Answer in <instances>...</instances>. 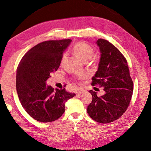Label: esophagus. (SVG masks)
I'll list each match as a JSON object with an SVG mask.
<instances>
[{
    "mask_svg": "<svg viewBox=\"0 0 151 151\" xmlns=\"http://www.w3.org/2000/svg\"><path fill=\"white\" fill-rule=\"evenodd\" d=\"M84 92H85L84 89H78L77 91H76V93H77V94H82V93H84Z\"/></svg>",
    "mask_w": 151,
    "mask_h": 151,
    "instance_id": "1",
    "label": "esophagus"
}]
</instances>
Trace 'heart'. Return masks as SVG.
I'll return each mask as SVG.
<instances>
[{
  "label": "heart",
  "mask_w": 151,
  "mask_h": 151,
  "mask_svg": "<svg viewBox=\"0 0 151 151\" xmlns=\"http://www.w3.org/2000/svg\"><path fill=\"white\" fill-rule=\"evenodd\" d=\"M73 53L80 58L84 62H88L90 60L94 54V50L93 48L85 42L79 41L76 43L72 47ZM66 54H63L62 58V62L65 59Z\"/></svg>",
  "instance_id": "1"
}]
</instances>
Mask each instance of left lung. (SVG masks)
Wrapping results in <instances>:
<instances>
[{
	"mask_svg": "<svg viewBox=\"0 0 151 151\" xmlns=\"http://www.w3.org/2000/svg\"><path fill=\"white\" fill-rule=\"evenodd\" d=\"M96 44L100 50L98 69L92 78V85L104 88V94L89 91L92 101L87 111L91 118L101 123L117 120L129 106L133 92V82L130 76L127 60L114 45L99 39Z\"/></svg>",
	"mask_w": 151,
	"mask_h": 151,
	"instance_id": "8db88e82",
	"label": "left lung"
}]
</instances>
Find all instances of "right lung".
Instances as JSON below:
<instances>
[{
    "label": "right lung",
    "instance_id": "right-lung-1",
    "mask_svg": "<svg viewBox=\"0 0 151 151\" xmlns=\"http://www.w3.org/2000/svg\"><path fill=\"white\" fill-rule=\"evenodd\" d=\"M70 40L47 41L32 47L22 58L17 69L16 89L22 106L35 120L49 123L65 111V104L75 97L63 89L47 85L57 70Z\"/></svg>",
    "mask_w": 151,
    "mask_h": 151
}]
</instances>
